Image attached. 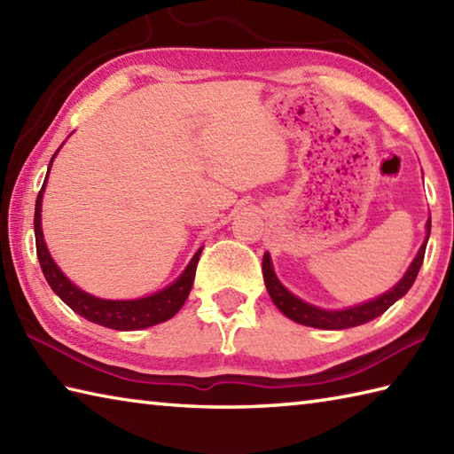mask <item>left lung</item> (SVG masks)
Masks as SVG:
<instances>
[{
	"instance_id": "left-lung-1",
	"label": "left lung",
	"mask_w": 454,
	"mask_h": 454,
	"mask_svg": "<svg viewBox=\"0 0 454 454\" xmlns=\"http://www.w3.org/2000/svg\"><path fill=\"white\" fill-rule=\"evenodd\" d=\"M429 234H431V220H427V238H425L423 246L419 247V252H417L415 260L411 262L410 270L405 271L402 281H399L397 286L389 289L387 293H384V295H380L374 301H368V303H362L350 309H340V310H326V309H318L315 305L305 303V301H301L299 297L293 295L291 291H287L281 286V281L273 271L270 254L263 255V263H262L265 287H268V293L275 307H278L287 318H291V321H295L299 325L313 326V328H326V331H342V328H352L364 323H370L374 321L376 317L384 315L397 299H402L405 293L411 289L417 273L421 270Z\"/></svg>"
}]
</instances>
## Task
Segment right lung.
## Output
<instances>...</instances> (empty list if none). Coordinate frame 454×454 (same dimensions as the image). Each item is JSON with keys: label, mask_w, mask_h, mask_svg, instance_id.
Listing matches in <instances>:
<instances>
[{"label": "right lung", "mask_w": 454, "mask_h": 454, "mask_svg": "<svg viewBox=\"0 0 454 454\" xmlns=\"http://www.w3.org/2000/svg\"><path fill=\"white\" fill-rule=\"evenodd\" d=\"M55 155H52V159H55ZM52 159H51V165H52ZM51 165H49V171H51ZM49 171H47V176H49ZM44 184H47V179H44L43 189L39 191L37 202H35V220H33L35 242H37V257H39L44 279H47L51 289L55 291L57 295L74 310V313L88 318L90 323L114 328V331H137V328H147L159 323H165L179 313V309L184 305V301L191 293L202 247L192 255V260L189 262V265H186V270L179 275V279L173 281L168 287L153 293V295L144 297V299H133V301L98 299L90 295V293L78 289L74 283L67 279V275L59 270V265L52 262V257L47 250V244H44L43 239V228H41V202H43Z\"/></svg>", "instance_id": "obj_1"}]
</instances>
